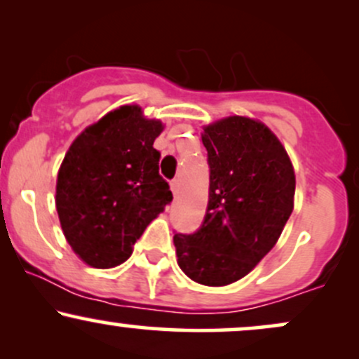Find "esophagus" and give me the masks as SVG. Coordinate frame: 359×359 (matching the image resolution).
<instances>
[{
    "instance_id": "34e87169",
    "label": "esophagus",
    "mask_w": 359,
    "mask_h": 359,
    "mask_svg": "<svg viewBox=\"0 0 359 359\" xmlns=\"http://www.w3.org/2000/svg\"><path fill=\"white\" fill-rule=\"evenodd\" d=\"M170 189H172V192H174V196H177V194H179V189H180L179 180H177V179L172 180V182H170Z\"/></svg>"
}]
</instances>
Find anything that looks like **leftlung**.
<instances>
[{
  "instance_id": "1",
  "label": "left lung",
  "mask_w": 359,
  "mask_h": 359,
  "mask_svg": "<svg viewBox=\"0 0 359 359\" xmlns=\"http://www.w3.org/2000/svg\"><path fill=\"white\" fill-rule=\"evenodd\" d=\"M209 201L196 233L174 234L177 263L194 282L222 287L273 248L294 209L295 174L262 123L229 116L204 128Z\"/></svg>"
}]
</instances>
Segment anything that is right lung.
Here are the masks:
<instances>
[{"instance_id":"add662e5","label":"right lung","mask_w":359,"mask_h":359,"mask_svg":"<svg viewBox=\"0 0 359 359\" xmlns=\"http://www.w3.org/2000/svg\"><path fill=\"white\" fill-rule=\"evenodd\" d=\"M163 126L121 106L86 128L62 162L55 205L69 245L94 269L130 258L147 226L172 203L154 148Z\"/></svg>"}]
</instances>
